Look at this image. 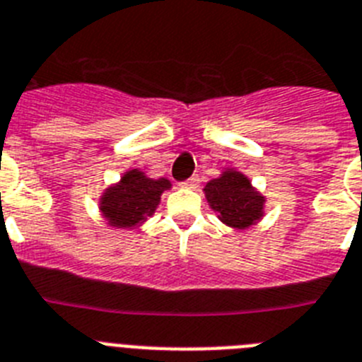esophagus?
I'll return each mask as SVG.
<instances>
[{
    "instance_id": "esophagus-1",
    "label": "esophagus",
    "mask_w": 362,
    "mask_h": 362,
    "mask_svg": "<svg viewBox=\"0 0 362 362\" xmlns=\"http://www.w3.org/2000/svg\"><path fill=\"white\" fill-rule=\"evenodd\" d=\"M197 183H199V177H197V175H192V177L187 179V181H185L183 187H185V188H196Z\"/></svg>"
}]
</instances>
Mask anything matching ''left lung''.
<instances>
[{
    "mask_svg": "<svg viewBox=\"0 0 362 362\" xmlns=\"http://www.w3.org/2000/svg\"><path fill=\"white\" fill-rule=\"evenodd\" d=\"M203 192L219 221L236 230L252 227L265 214V197L236 168H225L205 185Z\"/></svg>",
    "mask_w": 362,
    "mask_h": 362,
    "instance_id": "1",
    "label": "left lung"
}]
</instances>
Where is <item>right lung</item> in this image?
Listing matches in <instances>:
<instances>
[{
    "instance_id": "add662e5",
    "label": "right lung",
    "mask_w": 362,
    "mask_h": 362,
    "mask_svg": "<svg viewBox=\"0 0 362 362\" xmlns=\"http://www.w3.org/2000/svg\"><path fill=\"white\" fill-rule=\"evenodd\" d=\"M166 177L151 179L143 170L132 168L102 192L98 211L110 227L139 228L150 218L160 203V196L170 190Z\"/></svg>"
}]
</instances>
